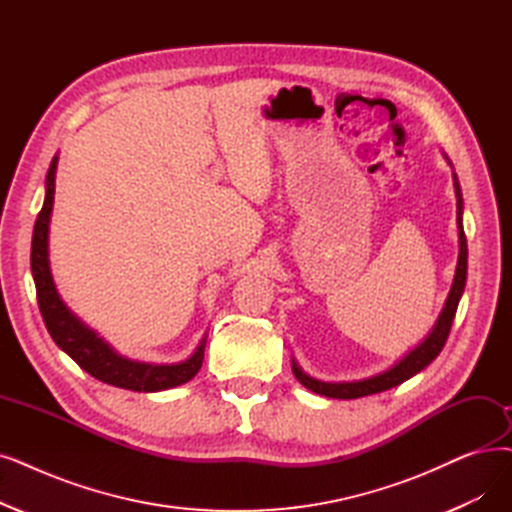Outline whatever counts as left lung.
Instances as JSON below:
<instances>
[{
  "label": "left lung",
  "mask_w": 512,
  "mask_h": 512,
  "mask_svg": "<svg viewBox=\"0 0 512 512\" xmlns=\"http://www.w3.org/2000/svg\"><path fill=\"white\" fill-rule=\"evenodd\" d=\"M448 159V157H446ZM450 163V159H448ZM452 165V163H450ZM454 180V192H456V224H458V265H456V274H454V282L450 288V295L446 299V305H443L441 314L433 326V330L429 332V337L422 341L418 347H414L408 355H404L395 366H391L389 370L374 374L370 379L364 381H351V383H324L314 379V376L305 374L297 362L293 360V372L297 376V381L318 395L324 397H335V399H355V397H366L372 393H381L387 391L391 387L402 385L404 381L412 379L414 374H418L422 368H427L437 355L443 349L450 335V328L456 316L458 309V301L464 293V282H466V257H469V249H466V236H464V228H462V192H460V184H458V175L452 173Z\"/></svg>",
  "instance_id": "1"
}]
</instances>
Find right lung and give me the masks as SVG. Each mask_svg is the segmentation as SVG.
<instances>
[{"label": "right lung", "instance_id": "right-lung-1", "mask_svg": "<svg viewBox=\"0 0 512 512\" xmlns=\"http://www.w3.org/2000/svg\"><path fill=\"white\" fill-rule=\"evenodd\" d=\"M56 165H58V157L52 159L46 175V201H43V207L37 215L33 242H31V272L37 288V303L50 337L64 353H69L87 374H92L94 379L113 387L152 393V391H165V389L188 383L203 366L207 337L201 341V345H198V349L190 355V358L180 364L136 362L119 355L102 337H98L90 326H85L73 311L62 303L54 286L50 261H48V232H50V215L54 205Z\"/></svg>", "mask_w": 512, "mask_h": 512}]
</instances>
